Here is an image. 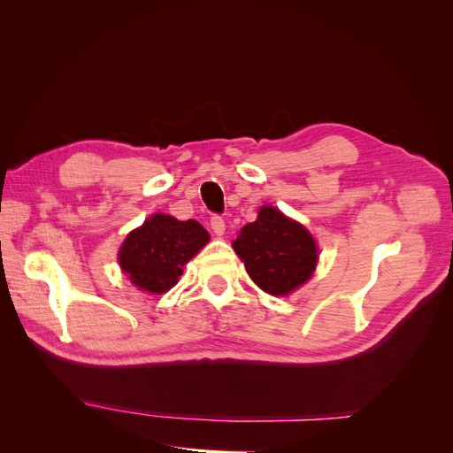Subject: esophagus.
I'll return each instance as SVG.
<instances>
[{
  "instance_id": "34e87169",
  "label": "esophagus",
  "mask_w": 453,
  "mask_h": 453,
  "mask_svg": "<svg viewBox=\"0 0 453 453\" xmlns=\"http://www.w3.org/2000/svg\"><path fill=\"white\" fill-rule=\"evenodd\" d=\"M210 223H211V230L215 232L217 236L225 234V219L221 215H213Z\"/></svg>"
}]
</instances>
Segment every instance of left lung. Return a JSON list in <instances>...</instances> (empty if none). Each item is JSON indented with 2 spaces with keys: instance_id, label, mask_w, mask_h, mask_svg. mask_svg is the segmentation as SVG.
I'll list each match as a JSON object with an SVG mask.
<instances>
[{
  "instance_id": "8db88e82",
  "label": "left lung",
  "mask_w": 453,
  "mask_h": 453,
  "mask_svg": "<svg viewBox=\"0 0 453 453\" xmlns=\"http://www.w3.org/2000/svg\"><path fill=\"white\" fill-rule=\"evenodd\" d=\"M232 245L250 278L273 296L306 283L318 265V245L310 232L272 205H265Z\"/></svg>"
}]
</instances>
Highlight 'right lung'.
<instances>
[{"label":"right lung","instance_id":"add662e5","mask_svg":"<svg viewBox=\"0 0 453 453\" xmlns=\"http://www.w3.org/2000/svg\"><path fill=\"white\" fill-rule=\"evenodd\" d=\"M208 240V230L193 219L177 221L157 213L130 232L119 251V263L135 287L147 293H166Z\"/></svg>","mask_w":453,"mask_h":453}]
</instances>
